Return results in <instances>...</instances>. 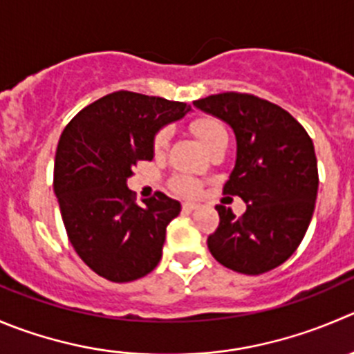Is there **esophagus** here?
Wrapping results in <instances>:
<instances>
[{
    "label": "esophagus",
    "mask_w": 354,
    "mask_h": 354,
    "mask_svg": "<svg viewBox=\"0 0 354 354\" xmlns=\"http://www.w3.org/2000/svg\"><path fill=\"white\" fill-rule=\"evenodd\" d=\"M196 208H198L196 203H189V201L183 203V210L184 212H193V210H196Z\"/></svg>",
    "instance_id": "34e87169"
}]
</instances>
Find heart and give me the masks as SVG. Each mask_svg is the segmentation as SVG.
Listing matches in <instances>:
<instances>
[{
  "instance_id": "b5f03b06",
  "label": "heart",
  "mask_w": 354,
  "mask_h": 354,
  "mask_svg": "<svg viewBox=\"0 0 354 354\" xmlns=\"http://www.w3.org/2000/svg\"><path fill=\"white\" fill-rule=\"evenodd\" d=\"M189 130L194 136L200 139V142L207 147L208 151L214 149L221 142L227 140V130L218 121L217 118L212 116H200L194 118L189 123ZM168 144H170V129L163 127L158 130L153 137V149L156 154H163L167 151ZM170 187L174 193L180 194V196H196L200 193V183L189 175H174L170 179Z\"/></svg>"
}]
</instances>
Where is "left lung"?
Wrapping results in <instances>:
<instances>
[{"instance_id":"8db88e82","label":"left lung","mask_w":354,"mask_h":354,"mask_svg":"<svg viewBox=\"0 0 354 354\" xmlns=\"http://www.w3.org/2000/svg\"><path fill=\"white\" fill-rule=\"evenodd\" d=\"M193 104L234 130L236 165L222 194L247 203L241 217L215 207L221 221L208 250L236 272L271 271L297 250L315 212L318 163L311 137L288 111L252 93L224 92Z\"/></svg>"}]
</instances>
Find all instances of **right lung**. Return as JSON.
<instances>
[{"instance_id": "obj_1", "label": "right lung", "mask_w": 354, "mask_h": 354, "mask_svg": "<svg viewBox=\"0 0 354 354\" xmlns=\"http://www.w3.org/2000/svg\"><path fill=\"white\" fill-rule=\"evenodd\" d=\"M189 109L186 102L120 90L80 111L60 136L53 191L67 238L106 280H139L160 262L180 203L158 191L139 205L127 179L139 161L153 160L154 133Z\"/></svg>"}]
</instances>
